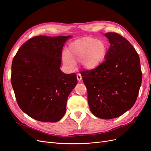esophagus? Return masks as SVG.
Wrapping results in <instances>:
<instances>
[{
	"mask_svg": "<svg viewBox=\"0 0 151 151\" xmlns=\"http://www.w3.org/2000/svg\"><path fill=\"white\" fill-rule=\"evenodd\" d=\"M77 80L79 81L82 80V76L81 75V74H79H79H77Z\"/></svg>",
	"mask_w": 151,
	"mask_h": 151,
	"instance_id": "esophagus-1",
	"label": "esophagus"
}]
</instances>
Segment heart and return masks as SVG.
Instances as JSON below:
<instances>
[{
  "mask_svg": "<svg viewBox=\"0 0 151 151\" xmlns=\"http://www.w3.org/2000/svg\"><path fill=\"white\" fill-rule=\"evenodd\" d=\"M106 52V45L102 41L84 37L76 40L69 45L68 51L62 53V61L70 69L75 68L76 60H81L84 67L91 69L96 67L103 61Z\"/></svg>",
  "mask_w": 151,
  "mask_h": 151,
  "instance_id": "1",
  "label": "heart"
}]
</instances>
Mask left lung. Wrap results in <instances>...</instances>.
I'll return each instance as SVG.
<instances>
[{
  "label": "left lung",
  "mask_w": 151,
  "mask_h": 151,
  "mask_svg": "<svg viewBox=\"0 0 151 151\" xmlns=\"http://www.w3.org/2000/svg\"><path fill=\"white\" fill-rule=\"evenodd\" d=\"M110 43L105 60L81 72L88 90L91 111L101 119H111L134 106L142 83L139 56L131 43L116 33L104 35Z\"/></svg>",
  "instance_id": "obj_1"
}]
</instances>
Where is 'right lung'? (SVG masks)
I'll use <instances>...</instances> for the list:
<instances>
[{
    "mask_svg": "<svg viewBox=\"0 0 151 151\" xmlns=\"http://www.w3.org/2000/svg\"><path fill=\"white\" fill-rule=\"evenodd\" d=\"M71 36H38L27 40L12 62L11 84L21 110L40 122L65 115L68 95L77 84L75 73L60 70L63 45Z\"/></svg>",
    "mask_w": 151,
    "mask_h": 151,
    "instance_id": "1",
    "label": "right lung"
}]
</instances>
